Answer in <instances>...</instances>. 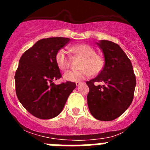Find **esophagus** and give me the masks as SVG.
Masks as SVG:
<instances>
[{
	"instance_id": "esophagus-1",
	"label": "esophagus",
	"mask_w": 150,
	"mask_h": 150,
	"mask_svg": "<svg viewBox=\"0 0 150 150\" xmlns=\"http://www.w3.org/2000/svg\"><path fill=\"white\" fill-rule=\"evenodd\" d=\"M80 84H81V83H80V82H76V86H79Z\"/></svg>"
}]
</instances>
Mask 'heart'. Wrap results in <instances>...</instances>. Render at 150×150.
<instances>
[{
    "mask_svg": "<svg viewBox=\"0 0 150 150\" xmlns=\"http://www.w3.org/2000/svg\"><path fill=\"white\" fill-rule=\"evenodd\" d=\"M71 52L84 57L81 64V70L68 71L64 73L63 79L68 82H78L88 77L92 74H98L104 67V61L101 57L95 54V50L88 44L74 45L71 48ZM57 66L62 71H65L70 64L68 52L61 49L55 55Z\"/></svg>",
    "mask_w": 150,
    "mask_h": 150,
    "instance_id": "obj_1",
    "label": "heart"
}]
</instances>
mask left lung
<instances>
[{
	"label": "left lung",
	"mask_w": 150,
	"mask_h": 150,
	"mask_svg": "<svg viewBox=\"0 0 150 150\" xmlns=\"http://www.w3.org/2000/svg\"><path fill=\"white\" fill-rule=\"evenodd\" d=\"M104 58L103 70L86 82L87 100L91 114L100 121H112L128 108L134 98L136 77L132 62L122 48L112 41L97 43ZM103 85L95 86L94 83Z\"/></svg>",
	"instance_id": "left-lung-1"
}]
</instances>
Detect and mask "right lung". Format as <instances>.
Wrapping results in <instances>:
<instances>
[{"label": "right lung", "mask_w": 150, "mask_h": 150, "mask_svg": "<svg viewBox=\"0 0 150 150\" xmlns=\"http://www.w3.org/2000/svg\"><path fill=\"white\" fill-rule=\"evenodd\" d=\"M70 38H50L36 42L22 55L15 74L17 98L35 117L50 120L60 114L76 83H52L62 76L55 55Z\"/></svg>", "instance_id": "1"}]
</instances>
